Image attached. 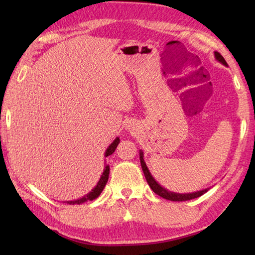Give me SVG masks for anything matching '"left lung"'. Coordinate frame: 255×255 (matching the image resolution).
<instances>
[{"label":"left lung","instance_id":"obj_1","mask_svg":"<svg viewBox=\"0 0 255 255\" xmlns=\"http://www.w3.org/2000/svg\"><path fill=\"white\" fill-rule=\"evenodd\" d=\"M215 58L217 59L219 62L223 63L224 66H228V64H227V62H226V60L224 59V57L221 56L219 52L215 51ZM140 163H141V167H142L143 174L145 176V180H147L151 189H152V191L156 195H159V196L163 197L167 200H172V202H184V200H189V199H194V198H197L199 196H202L203 194H205L206 192L208 191V188H206V189H203V191L188 193V194H180V193H174V192L167 191L166 188L162 187L160 184L154 180L153 176L151 175V173L148 170V166L145 165V162L143 160V152L141 150H140Z\"/></svg>","mask_w":255,"mask_h":255}]
</instances>
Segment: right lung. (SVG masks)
Wrapping results in <instances>:
<instances>
[{
    "instance_id": "obj_1",
    "label": "right lung",
    "mask_w": 255,
    "mask_h": 255,
    "mask_svg": "<svg viewBox=\"0 0 255 255\" xmlns=\"http://www.w3.org/2000/svg\"><path fill=\"white\" fill-rule=\"evenodd\" d=\"M118 143H119V138H116L111 143L110 147L107 148L106 152H105V156H108V155L113 154L114 151L116 150ZM108 175H110V165H106L105 169H104V172H103V174H102V176L100 178V181L97 182L96 186L93 189H92V191L89 194H86L85 196H83L82 198H80V199L68 200V202H66V203L69 204V205H80V204H83L85 202H88V200H93V199L97 198V197L100 196V194L103 192V189H104V187L106 185V183L108 181Z\"/></svg>"
}]
</instances>
